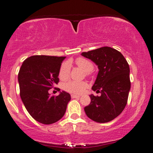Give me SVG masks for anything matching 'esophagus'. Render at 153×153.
<instances>
[{
  "instance_id": "esophagus-1",
  "label": "esophagus",
  "mask_w": 153,
  "mask_h": 153,
  "mask_svg": "<svg viewBox=\"0 0 153 153\" xmlns=\"http://www.w3.org/2000/svg\"><path fill=\"white\" fill-rule=\"evenodd\" d=\"M71 97L72 98H80V96L76 95H71Z\"/></svg>"
}]
</instances>
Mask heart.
<instances>
[{
	"label": "heart",
	"instance_id": "b5f03b06",
	"mask_svg": "<svg viewBox=\"0 0 153 153\" xmlns=\"http://www.w3.org/2000/svg\"><path fill=\"white\" fill-rule=\"evenodd\" d=\"M75 63L82 71L85 72L86 75H89L93 68V64L90 60L83 58H77L75 60ZM70 71H71V62L69 61L64 62L59 70V78L61 80H66L68 78ZM87 87L88 84L83 81H70L64 84L63 86L64 89L66 91L73 93V94H80L83 93Z\"/></svg>",
	"mask_w": 153,
	"mask_h": 153
}]
</instances>
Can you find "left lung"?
<instances>
[{
	"instance_id": "1",
	"label": "left lung",
	"mask_w": 153,
	"mask_h": 153,
	"mask_svg": "<svg viewBox=\"0 0 153 153\" xmlns=\"http://www.w3.org/2000/svg\"><path fill=\"white\" fill-rule=\"evenodd\" d=\"M98 68L92 90L100 96L90 95L91 103L84 110L90 119L104 123L113 120L123 112L130 90V67L122 53L110 47H102L83 52Z\"/></svg>"
}]
</instances>
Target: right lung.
Segmentation results:
<instances>
[{
  "label": "right lung",
  "mask_w": 153,
  "mask_h": 153,
  "mask_svg": "<svg viewBox=\"0 0 153 153\" xmlns=\"http://www.w3.org/2000/svg\"><path fill=\"white\" fill-rule=\"evenodd\" d=\"M65 58L30 56L24 60L19 71L18 80L21 100L31 116L43 124H53L61 119L71 99L65 91L60 92L58 96H51L48 93L59 82V70Z\"/></svg>",
  "instance_id": "right-lung-1"
}]
</instances>
